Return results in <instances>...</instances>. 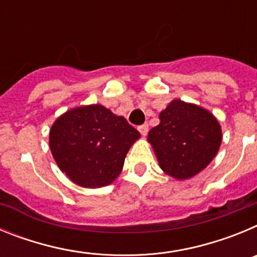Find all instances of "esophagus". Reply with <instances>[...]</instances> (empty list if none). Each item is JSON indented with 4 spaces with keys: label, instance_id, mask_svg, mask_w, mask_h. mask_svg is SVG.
I'll return each mask as SVG.
<instances>
[{
    "label": "esophagus",
    "instance_id": "esophagus-1",
    "mask_svg": "<svg viewBox=\"0 0 257 257\" xmlns=\"http://www.w3.org/2000/svg\"><path fill=\"white\" fill-rule=\"evenodd\" d=\"M138 130H139V133L142 134L143 136H145L147 135V134H148V131H149V126L147 123H144V124H140L139 127H138Z\"/></svg>",
    "mask_w": 257,
    "mask_h": 257
}]
</instances>
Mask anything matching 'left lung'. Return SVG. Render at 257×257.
Masks as SVG:
<instances>
[{
	"label": "left lung",
	"instance_id": "left-lung-1",
	"mask_svg": "<svg viewBox=\"0 0 257 257\" xmlns=\"http://www.w3.org/2000/svg\"><path fill=\"white\" fill-rule=\"evenodd\" d=\"M148 134L161 169L179 180L189 179L212 161L221 143L217 119L201 106L174 100Z\"/></svg>",
	"mask_w": 257,
	"mask_h": 257
}]
</instances>
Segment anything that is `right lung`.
Segmentation results:
<instances>
[{"instance_id":"1","label":"right lung","mask_w":257,"mask_h":257,"mask_svg":"<svg viewBox=\"0 0 257 257\" xmlns=\"http://www.w3.org/2000/svg\"><path fill=\"white\" fill-rule=\"evenodd\" d=\"M139 131L103 105L74 108L50 130V149L59 169L85 188L105 187L123 167Z\"/></svg>"}]
</instances>
